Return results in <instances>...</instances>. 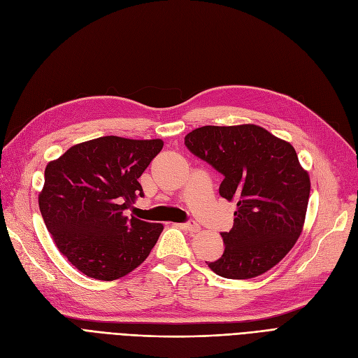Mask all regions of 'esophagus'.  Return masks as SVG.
I'll list each match as a JSON object with an SVG mask.
<instances>
[{
	"label": "esophagus",
	"instance_id": "esophagus-1",
	"mask_svg": "<svg viewBox=\"0 0 358 358\" xmlns=\"http://www.w3.org/2000/svg\"><path fill=\"white\" fill-rule=\"evenodd\" d=\"M181 227L184 229V230H187V232H190V234H194V232H199L201 230V227H199V224L196 223V222H186V223H182L181 224Z\"/></svg>",
	"mask_w": 358,
	"mask_h": 358
}]
</instances>
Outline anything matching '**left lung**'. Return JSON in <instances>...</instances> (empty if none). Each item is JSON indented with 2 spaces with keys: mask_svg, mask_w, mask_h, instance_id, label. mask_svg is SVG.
Segmentation results:
<instances>
[{
  "mask_svg": "<svg viewBox=\"0 0 358 358\" xmlns=\"http://www.w3.org/2000/svg\"><path fill=\"white\" fill-rule=\"evenodd\" d=\"M189 152L223 176L222 198L236 203L224 251L208 266L229 280L269 271L301 236L310 182L290 143L256 124L202 126L184 138Z\"/></svg>",
  "mask_w": 358,
  "mask_h": 358,
  "instance_id": "1",
  "label": "left lung"
}]
</instances>
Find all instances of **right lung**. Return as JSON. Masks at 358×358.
<instances>
[{
  "mask_svg": "<svg viewBox=\"0 0 358 358\" xmlns=\"http://www.w3.org/2000/svg\"><path fill=\"white\" fill-rule=\"evenodd\" d=\"M162 147V140L101 136L45 166L43 220L57 250L82 273L113 281L148 257L164 226L124 211L144 196L138 178Z\"/></svg>",
  "mask_w": 358,
  "mask_h": 358,
  "instance_id": "1",
  "label": "right lung"
}]
</instances>
